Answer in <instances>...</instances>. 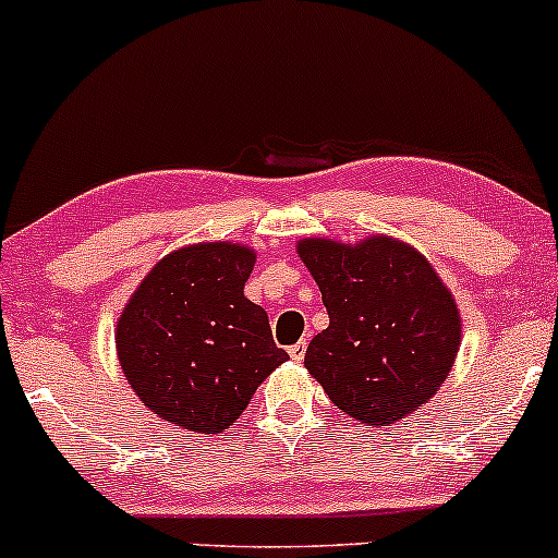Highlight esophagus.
<instances>
[{
    "mask_svg": "<svg viewBox=\"0 0 558 558\" xmlns=\"http://www.w3.org/2000/svg\"><path fill=\"white\" fill-rule=\"evenodd\" d=\"M288 354H291V360H293V362H301V360H304V354H306V341H299V343L288 345Z\"/></svg>",
    "mask_w": 558,
    "mask_h": 558,
    "instance_id": "1",
    "label": "esophagus"
}]
</instances>
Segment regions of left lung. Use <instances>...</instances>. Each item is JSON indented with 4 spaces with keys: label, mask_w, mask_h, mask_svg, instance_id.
Instances as JSON below:
<instances>
[{
    "label": "left lung",
    "mask_w": 558,
    "mask_h": 558,
    "mask_svg": "<svg viewBox=\"0 0 558 558\" xmlns=\"http://www.w3.org/2000/svg\"><path fill=\"white\" fill-rule=\"evenodd\" d=\"M296 248L330 317L304 356L328 399L364 425H390L430 401L462 341L457 301L430 262L386 235Z\"/></svg>",
    "instance_id": "obj_1"
}]
</instances>
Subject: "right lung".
Returning a JSON list of instances; mask_svg holds the SVG:
<instances>
[{"label":"right lung","mask_w":558,"mask_h":558,"mask_svg":"<svg viewBox=\"0 0 558 558\" xmlns=\"http://www.w3.org/2000/svg\"><path fill=\"white\" fill-rule=\"evenodd\" d=\"M257 254L194 243L159 259L118 319L120 367L151 412L191 433H222L288 360L267 312L243 296Z\"/></svg>","instance_id":"1"}]
</instances>
